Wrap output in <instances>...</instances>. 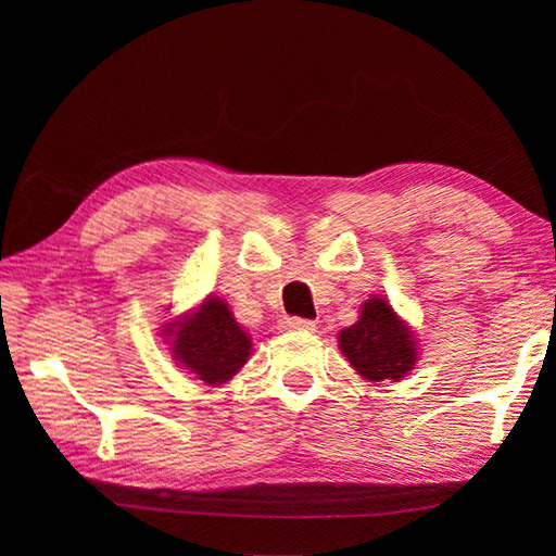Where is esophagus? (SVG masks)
Listing matches in <instances>:
<instances>
[{
	"label": "esophagus",
	"mask_w": 556,
	"mask_h": 556,
	"mask_svg": "<svg viewBox=\"0 0 556 556\" xmlns=\"http://www.w3.org/2000/svg\"><path fill=\"white\" fill-rule=\"evenodd\" d=\"M281 329H287V332H313L315 323L303 320V317H285V320H281Z\"/></svg>",
	"instance_id": "1"
}]
</instances>
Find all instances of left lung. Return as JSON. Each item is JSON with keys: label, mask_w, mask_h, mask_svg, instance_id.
Wrapping results in <instances>:
<instances>
[{"label": "left lung", "mask_w": 556, "mask_h": 556, "mask_svg": "<svg viewBox=\"0 0 556 556\" xmlns=\"http://www.w3.org/2000/svg\"><path fill=\"white\" fill-rule=\"evenodd\" d=\"M339 349L370 382L401 380L416 363V341L382 296L363 303L356 325L339 332Z\"/></svg>", "instance_id": "8db88e82"}]
</instances>
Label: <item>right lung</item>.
Wrapping results in <instances>:
<instances>
[{
    "instance_id": "right-lung-1",
    "label": "right lung",
    "mask_w": 556,
    "mask_h": 556,
    "mask_svg": "<svg viewBox=\"0 0 556 556\" xmlns=\"http://www.w3.org/2000/svg\"><path fill=\"white\" fill-rule=\"evenodd\" d=\"M164 337H174V358L205 384L231 380L253 346L251 337L233 320L229 305L217 296H207L195 313L169 323Z\"/></svg>"
}]
</instances>
